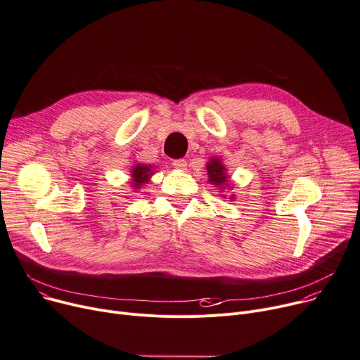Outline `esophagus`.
<instances>
[{
    "instance_id": "esophagus-1",
    "label": "esophagus",
    "mask_w": 360,
    "mask_h": 360,
    "mask_svg": "<svg viewBox=\"0 0 360 360\" xmlns=\"http://www.w3.org/2000/svg\"><path fill=\"white\" fill-rule=\"evenodd\" d=\"M173 165H174V167H176L177 170H180V172H186V170H187V161L183 160V158L174 160V161H173Z\"/></svg>"
}]
</instances>
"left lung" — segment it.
Listing matches in <instances>:
<instances>
[{"mask_svg": "<svg viewBox=\"0 0 360 360\" xmlns=\"http://www.w3.org/2000/svg\"><path fill=\"white\" fill-rule=\"evenodd\" d=\"M206 170H207V177H209V183L214 184L216 187H219L220 191H224L225 188L231 190L232 188V181L229 180L231 176H228V170L225 167V164L222 162L219 157H212L207 164H206ZM226 198V196H222ZM231 200L235 199V195L229 196Z\"/></svg>", "mask_w": 360, "mask_h": 360, "instance_id": "obj_1", "label": "left lung"}]
</instances>
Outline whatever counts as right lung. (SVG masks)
I'll return each instance as SVG.
<instances>
[{
	"label": "right lung",
	"instance_id": "obj_1",
	"mask_svg": "<svg viewBox=\"0 0 360 360\" xmlns=\"http://www.w3.org/2000/svg\"><path fill=\"white\" fill-rule=\"evenodd\" d=\"M155 167H153L151 164H141V162H135L131 169V188L132 190H140L146 184H148L151 176L155 173Z\"/></svg>",
	"mask_w": 360,
	"mask_h": 360
}]
</instances>
